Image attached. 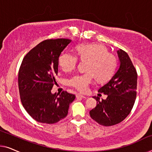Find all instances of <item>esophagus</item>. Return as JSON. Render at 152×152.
I'll use <instances>...</instances> for the list:
<instances>
[{
    "instance_id": "1",
    "label": "esophagus",
    "mask_w": 152,
    "mask_h": 152,
    "mask_svg": "<svg viewBox=\"0 0 152 152\" xmlns=\"http://www.w3.org/2000/svg\"><path fill=\"white\" fill-rule=\"evenodd\" d=\"M76 97H81V98H86V97L85 96V95H83L82 94H80V93H77V94L76 95Z\"/></svg>"
}]
</instances>
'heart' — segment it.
<instances>
[{"label":"heart","instance_id":"heart-1","mask_svg":"<svg viewBox=\"0 0 152 152\" xmlns=\"http://www.w3.org/2000/svg\"><path fill=\"white\" fill-rule=\"evenodd\" d=\"M76 55L66 52L59 57V66L64 71L70 72L76 67L77 57L82 61H88L86 70L87 72L72 77L68 81L70 86L80 91H87L88 86L94 80L104 82L109 80L115 72L116 59L109 53L104 45L99 43L82 44L76 47Z\"/></svg>","mask_w":152,"mask_h":152}]
</instances>
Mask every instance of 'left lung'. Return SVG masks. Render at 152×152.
Masks as SVG:
<instances>
[{
	"label": "left lung",
	"instance_id": "left-lung-1",
	"mask_svg": "<svg viewBox=\"0 0 152 152\" xmlns=\"http://www.w3.org/2000/svg\"><path fill=\"white\" fill-rule=\"evenodd\" d=\"M120 66L111 80L99 88L107 95L106 99L94 96L97 106L90 111L91 118L101 125L109 126L120 123L132 111L136 98L137 72L128 54L117 51Z\"/></svg>",
	"mask_w": 152,
	"mask_h": 152
}]
</instances>
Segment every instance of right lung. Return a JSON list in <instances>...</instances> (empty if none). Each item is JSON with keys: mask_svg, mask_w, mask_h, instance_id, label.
Returning <instances> with one entry per match:
<instances>
[{"mask_svg": "<svg viewBox=\"0 0 152 152\" xmlns=\"http://www.w3.org/2000/svg\"><path fill=\"white\" fill-rule=\"evenodd\" d=\"M71 42L68 39H48L32 48L23 59L18 72L22 104L29 115L41 123L54 124L68 115L75 95L51 93L58 73L59 57Z\"/></svg>", "mask_w": 152, "mask_h": 152, "instance_id": "add662e5", "label": "right lung"}]
</instances>
